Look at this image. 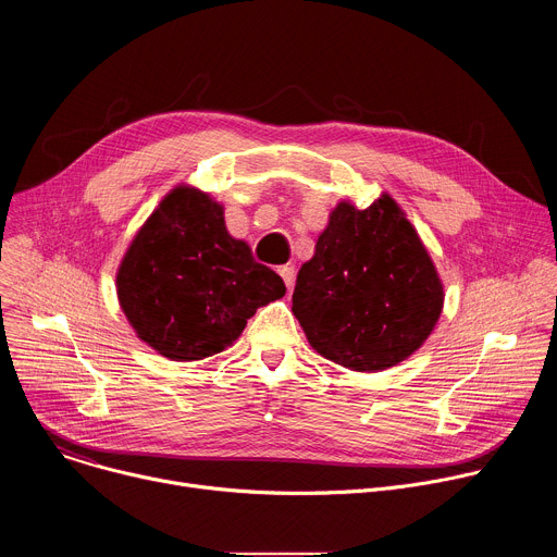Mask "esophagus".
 I'll use <instances>...</instances> for the list:
<instances>
[{
  "mask_svg": "<svg viewBox=\"0 0 557 557\" xmlns=\"http://www.w3.org/2000/svg\"><path fill=\"white\" fill-rule=\"evenodd\" d=\"M277 273L282 275V280H284V284H286V288H290L293 286V282H295V267H290V264H286V267H280L277 269Z\"/></svg>",
  "mask_w": 557,
  "mask_h": 557,
  "instance_id": "esophagus-1",
  "label": "esophagus"
}]
</instances>
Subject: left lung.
Returning a JSON list of instances; mask_svg holds the SVG:
<instances>
[{"mask_svg": "<svg viewBox=\"0 0 557 557\" xmlns=\"http://www.w3.org/2000/svg\"><path fill=\"white\" fill-rule=\"evenodd\" d=\"M443 286L417 231L389 196L339 202L293 290L310 346L359 372L408 359L432 333Z\"/></svg>", "mask_w": 557, "mask_h": 557, "instance_id": "obj_1", "label": "left lung"}]
</instances>
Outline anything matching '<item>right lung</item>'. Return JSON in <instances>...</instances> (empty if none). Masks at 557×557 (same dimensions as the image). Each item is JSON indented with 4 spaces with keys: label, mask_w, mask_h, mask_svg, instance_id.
<instances>
[{
    "label": "right lung",
    "mask_w": 557,
    "mask_h": 557,
    "mask_svg": "<svg viewBox=\"0 0 557 557\" xmlns=\"http://www.w3.org/2000/svg\"><path fill=\"white\" fill-rule=\"evenodd\" d=\"M116 288L138 337L176 361L224 350L260 306L286 293L282 277L228 235L222 207L187 187L174 189L138 231Z\"/></svg>",
    "instance_id": "add662e5"
}]
</instances>
